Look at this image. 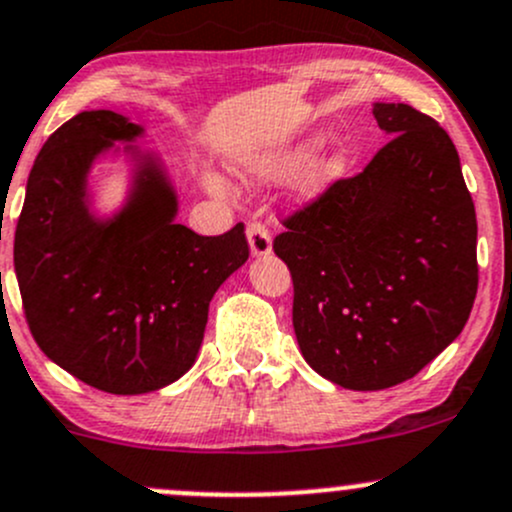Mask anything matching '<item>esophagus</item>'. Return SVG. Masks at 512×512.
<instances>
[{
	"label": "esophagus",
	"mask_w": 512,
	"mask_h": 512,
	"mask_svg": "<svg viewBox=\"0 0 512 512\" xmlns=\"http://www.w3.org/2000/svg\"><path fill=\"white\" fill-rule=\"evenodd\" d=\"M247 245H250L252 257H267L272 252L270 230L262 223H250L247 225Z\"/></svg>",
	"instance_id": "1"
}]
</instances>
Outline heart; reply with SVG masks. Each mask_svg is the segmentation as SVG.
I'll return each instance as SVG.
<instances>
[{"label": "heart", "mask_w": 512, "mask_h": 512, "mask_svg": "<svg viewBox=\"0 0 512 512\" xmlns=\"http://www.w3.org/2000/svg\"><path fill=\"white\" fill-rule=\"evenodd\" d=\"M319 147V139H301V142H292V144H282V147L267 149V152L257 154L247 161V174L257 181H279L284 176L294 174L306 159L314 154V149ZM346 154L343 152H331L324 154V157L314 159L304 171L299 174L297 181V191L304 198H314L319 196L324 188H328L338 176L346 171ZM208 184L215 191H220L223 184H220L215 176H208Z\"/></svg>", "instance_id": "heart-1"}]
</instances>
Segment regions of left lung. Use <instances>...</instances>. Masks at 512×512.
Here are the masks:
<instances>
[{"mask_svg": "<svg viewBox=\"0 0 512 512\" xmlns=\"http://www.w3.org/2000/svg\"><path fill=\"white\" fill-rule=\"evenodd\" d=\"M387 144L284 220L306 363L346 390L414 378L464 331L478 289L476 208L459 152L429 115L373 102Z\"/></svg>", "mask_w": 512, "mask_h": 512, "instance_id": "8db88e82", "label": "left lung"}]
</instances>
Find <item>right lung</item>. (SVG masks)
I'll use <instances>...</instances> for the list:
<instances>
[{"label": "right lung", "instance_id": "1", "mask_svg": "<svg viewBox=\"0 0 512 512\" xmlns=\"http://www.w3.org/2000/svg\"><path fill=\"white\" fill-rule=\"evenodd\" d=\"M142 137V125L112 110L58 127L34 161L14 235L39 348L112 395H144L186 375L213 294L250 257L242 223L215 238L176 223L174 181L157 154L134 144ZM105 153H125L133 169L123 206L102 216L89 171Z\"/></svg>", "mask_w": 512, "mask_h": 512}]
</instances>
